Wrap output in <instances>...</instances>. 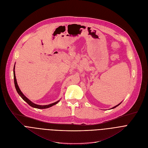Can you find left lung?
I'll list each match as a JSON object with an SVG mask.
<instances>
[{
	"label": "left lung",
	"mask_w": 148,
	"mask_h": 148,
	"mask_svg": "<svg viewBox=\"0 0 148 148\" xmlns=\"http://www.w3.org/2000/svg\"><path fill=\"white\" fill-rule=\"evenodd\" d=\"M121 103H119V104H118V105H116V106H114V107H112V108H111V109H114V108H116V106H119V105H120V104H121Z\"/></svg>",
	"instance_id": "8db88e82"
}]
</instances>
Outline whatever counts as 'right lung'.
<instances>
[{
    "label": "right lung",
    "instance_id": "obj_1",
    "mask_svg": "<svg viewBox=\"0 0 148 148\" xmlns=\"http://www.w3.org/2000/svg\"><path fill=\"white\" fill-rule=\"evenodd\" d=\"M14 84H15V88L16 90L17 93H18V95L21 97L22 99L25 101L29 106H31L32 107L35 108H37V109H46V108H50L55 105H56V103H58L59 102H60V100H59L54 103H51V104H49V105H39L37 104H36L34 103H33V102H32L30 100H29L28 98L23 93V92L21 91L20 88H19L17 82H16V76H15V65L14 67Z\"/></svg>",
    "mask_w": 148,
    "mask_h": 148
}]
</instances>
